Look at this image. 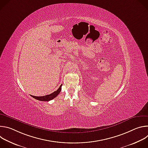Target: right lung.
I'll return each mask as SVG.
<instances>
[{"instance_id":"1","label":"right lung","mask_w":148,"mask_h":148,"mask_svg":"<svg viewBox=\"0 0 148 148\" xmlns=\"http://www.w3.org/2000/svg\"><path fill=\"white\" fill-rule=\"evenodd\" d=\"M61 86H60V87L58 88V89L54 91V92L49 94V95H45V96H42V97H36V96H33V95H31L33 98L37 99V100H39V101H50L53 99H54V98H56L60 92L61 90Z\"/></svg>"}]
</instances>
